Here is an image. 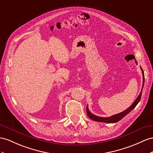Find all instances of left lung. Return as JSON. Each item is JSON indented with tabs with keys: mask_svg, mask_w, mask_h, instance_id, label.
<instances>
[{
	"mask_svg": "<svg viewBox=\"0 0 153 153\" xmlns=\"http://www.w3.org/2000/svg\"><path fill=\"white\" fill-rule=\"evenodd\" d=\"M141 70H142V74H143V85H142V88H143V85H144V81H145V77H144V73L143 70L141 67ZM142 89L141 91V92L140 94V95L138 96V97L136 99V100L134 101V103H132L131 107H129L126 110L123 111L122 112H120L119 114H117L115 115H113L112 116L108 117H100V116H97L94 114H92V113L89 111L88 106L87 107V115L90 117V118L92 119L94 121H99V122H104V123H116L117 121H119L120 120L123 118V117H125L127 114H128L132 110L134 109L138 103H139V101H140L141 97H142Z\"/></svg>",
	"mask_w": 153,
	"mask_h": 153,
	"instance_id": "obj_1",
	"label": "left lung"
}]
</instances>
